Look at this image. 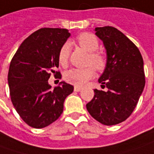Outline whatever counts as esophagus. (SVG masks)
<instances>
[{"instance_id":"esophagus-1","label":"esophagus","mask_w":154,"mask_h":154,"mask_svg":"<svg viewBox=\"0 0 154 154\" xmlns=\"http://www.w3.org/2000/svg\"><path fill=\"white\" fill-rule=\"evenodd\" d=\"M74 92H80L81 90H82V88L81 87H77V86H75L74 88Z\"/></svg>"}]
</instances>
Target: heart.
I'll use <instances>...</instances> for the list:
<instances>
[{"label":"heart","mask_w":154,"mask_h":154,"mask_svg":"<svg viewBox=\"0 0 154 154\" xmlns=\"http://www.w3.org/2000/svg\"><path fill=\"white\" fill-rule=\"evenodd\" d=\"M78 45L82 49L89 52L87 64H91L97 71H102L106 67V58L102 53L97 51L99 46L98 38L91 33H81L76 39ZM70 53V45L66 43L62 45L58 53V61L60 65L66 66ZM94 76V69L91 66L84 68H71L68 70L64 78L68 83L76 86H82Z\"/></svg>","instance_id":"obj_1"}]
</instances>
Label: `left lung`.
I'll return each instance as SVG.
<instances>
[{
    "label": "left lung",
    "instance_id": "8db88e82",
    "mask_svg": "<svg viewBox=\"0 0 154 154\" xmlns=\"http://www.w3.org/2000/svg\"><path fill=\"white\" fill-rule=\"evenodd\" d=\"M95 32L107 55L106 67L98 82L108 90L95 89L86 109L100 123L116 125L132 114L143 92V59L135 45L115 27H96Z\"/></svg>",
    "mask_w": 154,
    "mask_h": 154
}]
</instances>
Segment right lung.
<instances>
[{"label": "right lung", "mask_w": 154, "mask_h": 154, "mask_svg": "<svg viewBox=\"0 0 154 154\" xmlns=\"http://www.w3.org/2000/svg\"><path fill=\"white\" fill-rule=\"evenodd\" d=\"M70 37L67 29L41 28L19 47L8 71L10 97L16 111L31 127L42 128L57 120L63 111L65 98L74 86L62 81L51 88V74L60 72L58 53Z\"/></svg>", "instance_id": "add662e5"}]
</instances>
